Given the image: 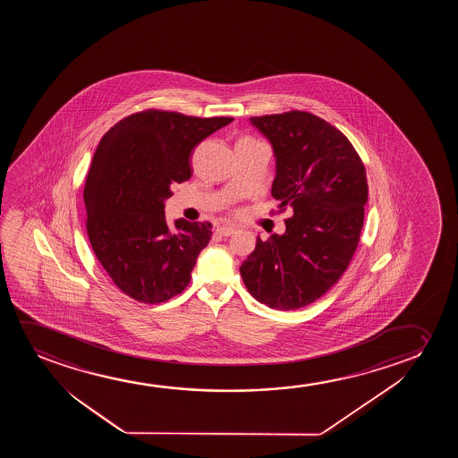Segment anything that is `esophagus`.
I'll return each instance as SVG.
<instances>
[{
    "instance_id": "1",
    "label": "esophagus",
    "mask_w": 458,
    "mask_h": 458,
    "mask_svg": "<svg viewBox=\"0 0 458 458\" xmlns=\"http://www.w3.org/2000/svg\"><path fill=\"white\" fill-rule=\"evenodd\" d=\"M216 232H217V234H220V236H232V234L236 233V230H234L233 226L222 225L219 226Z\"/></svg>"
}]
</instances>
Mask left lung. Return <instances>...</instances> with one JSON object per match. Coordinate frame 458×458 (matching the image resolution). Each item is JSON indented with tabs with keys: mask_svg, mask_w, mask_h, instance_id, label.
Wrapping results in <instances>:
<instances>
[{
	"mask_svg": "<svg viewBox=\"0 0 458 458\" xmlns=\"http://www.w3.org/2000/svg\"><path fill=\"white\" fill-rule=\"evenodd\" d=\"M276 155L272 195L291 208L286 232L257 239L241 266L245 288L276 310L307 307L338 282L357 250L368 182L349 139L303 111L250 117Z\"/></svg>",
	"mask_w": 458,
	"mask_h": 458,
	"instance_id": "obj_1",
	"label": "left lung"
}]
</instances>
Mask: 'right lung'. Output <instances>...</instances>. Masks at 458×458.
Masks as SVG:
<instances>
[{
    "label": "right lung",
    "instance_id": "right-lung-1",
    "mask_svg": "<svg viewBox=\"0 0 458 458\" xmlns=\"http://www.w3.org/2000/svg\"><path fill=\"white\" fill-rule=\"evenodd\" d=\"M232 122L148 109L101 138L84 188L86 228L103 269L134 301L161 303L191 282L213 226L186 219L170 226L164 203L174 182L191 178L195 145Z\"/></svg>",
    "mask_w": 458,
    "mask_h": 458
}]
</instances>
